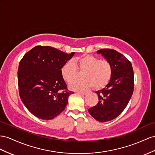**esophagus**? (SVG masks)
Returning <instances> with one entry per match:
<instances>
[{
  "mask_svg": "<svg viewBox=\"0 0 155 155\" xmlns=\"http://www.w3.org/2000/svg\"><path fill=\"white\" fill-rule=\"evenodd\" d=\"M80 95H82V96H86V95H87V93L86 92H78Z\"/></svg>",
  "mask_w": 155,
  "mask_h": 155,
  "instance_id": "esophagus-1",
  "label": "esophagus"
}]
</instances>
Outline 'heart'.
Listing matches in <instances>:
<instances>
[{"label":"heart","instance_id":"b5f03b06","mask_svg":"<svg viewBox=\"0 0 155 155\" xmlns=\"http://www.w3.org/2000/svg\"><path fill=\"white\" fill-rule=\"evenodd\" d=\"M78 69L84 71L81 80L74 81L78 76ZM61 75L66 82L70 83L69 88L73 91L88 90L93 88L100 90L107 85L112 77L113 69L110 62L92 55H84L66 62L61 68Z\"/></svg>","mask_w":155,"mask_h":155}]
</instances>
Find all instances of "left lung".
I'll list each match as a JSON object with an SVG mask.
<instances>
[{"label": "left lung", "mask_w": 155, "mask_h": 155, "mask_svg": "<svg viewBox=\"0 0 155 155\" xmlns=\"http://www.w3.org/2000/svg\"><path fill=\"white\" fill-rule=\"evenodd\" d=\"M97 53L110 62L113 73L105 88L96 92L98 103L88 112L96 120L104 122L117 118L126 107L134 92V71L131 62L116 50L101 49Z\"/></svg>", "instance_id": "8db88e82"}]
</instances>
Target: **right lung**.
I'll use <instances>...</instances> for the list:
<instances>
[{
	"mask_svg": "<svg viewBox=\"0 0 155 155\" xmlns=\"http://www.w3.org/2000/svg\"><path fill=\"white\" fill-rule=\"evenodd\" d=\"M74 54L37 46L21 59L18 71L19 96L33 115L51 120L65 109L73 92L67 90L60 71Z\"/></svg>",
	"mask_w": 155,
	"mask_h": 155,
	"instance_id": "1",
	"label": "right lung"
}]
</instances>
